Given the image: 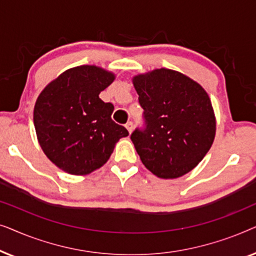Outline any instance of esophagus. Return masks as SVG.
Returning a JSON list of instances; mask_svg holds the SVG:
<instances>
[{"label": "esophagus", "mask_w": 256, "mask_h": 256, "mask_svg": "<svg viewBox=\"0 0 256 256\" xmlns=\"http://www.w3.org/2000/svg\"><path fill=\"white\" fill-rule=\"evenodd\" d=\"M126 128H127V130H128L129 132H132V129H134V124H132V121L127 122V124H126Z\"/></svg>", "instance_id": "34e87169"}]
</instances>
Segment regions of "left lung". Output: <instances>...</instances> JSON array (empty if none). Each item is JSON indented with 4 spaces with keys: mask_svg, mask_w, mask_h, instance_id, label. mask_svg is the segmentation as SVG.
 I'll return each instance as SVG.
<instances>
[{
    "mask_svg": "<svg viewBox=\"0 0 256 256\" xmlns=\"http://www.w3.org/2000/svg\"><path fill=\"white\" fill-rule=\"evenodd\" d=\"M144 128L130 136L142 163L160 178L188 174L211 148L216 116L206 90L183 73L157 68L135 76Z\"/></svg>",
    "mask_w": 256,
    "mask_h": 256,
    "instance_id": "1",
    "label": "left lung"
}]
</instances>
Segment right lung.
<instances>
[{"label":"right lung","instance_id":"right-lung-1","mask_svg":"<svg viewBox=\"0 0 256 256\" xmlns=\"http://www.w3.org/2000/svg\"><path fill=\"white\" fill-rule=\"evenodd\" d=\"M115 74L94 65L62 72L37 98L34 124L45 155L71 174H90L110 160L127 129L112 120L114 106L99 98Z\"/></svg>","mask_w":256,"mask_h":256}]
</instances>
